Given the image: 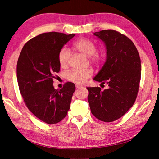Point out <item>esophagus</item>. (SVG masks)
<instances>
[{
	"label": "esophagus",
	"mask_w": 159,
	"mask_h": 159,
	"mask_svg": "<svg viewBox=\"0 0 159 159\" xmlns=\"http://www.w3.org/2000/svg\"><path fill=\"white\" fill-rule=\"evenodd\" d=\"M82 87H83L82 85H80V84H75V88H82Z\"/></svg>",
	"instance_id": "34e87169"
}]
</instances>
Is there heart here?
Listing matches in <instances>:
<instances>
[{
	"label": "heart",
	"instance_id": "b5f03b06",
	"mask_svg": "<svg viewBox=\"0 0 159 159\" xmlns=\"http://www.w3.org/2000/svg\"><path fill=\"white\" fill-rule=\"evenodd\" d=\"M74 47L75 50L79 51L81 54L87 57H91V60L95 63L99 62L102 60V56L98 54H95L97 47L93 42L86 38H81L74 43ZM71 54L70 50L63 48L59 53L57 59L59 64L62 68H65L68 64ZM92 75L91 70H72L66 74V78L72 82L77 84H82Z\"/></svg>",
	"mask_w": 159,
	"mask_h": 159
}]
</instances>
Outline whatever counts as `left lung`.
<instances>
[{
  "instance_id": "1",
  "label": "left lung",
  "mask_w": 159,
  "mask_h": 159,
  "mask_svg": "<svg viewBox=\"0 0 159 159\" xmlns=\"http://www.w3.org/2000/svg\"><path fill=\"white\" fill-rule=\"evenodd\" d=\"M106 48V60L93 80L107 84L108 89L88 87L91 113L104 122H112L125 114L137 96L141 65L137 48L122 34L113 30L93 33Z\"/></svg>"
}]
</instances>
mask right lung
<instances>
[{"instance_id": "right-lung-1", "label": "right lung", "mask_w": 159, "mask_h": 159, "mask_svg": "<svg viewBox=\"0 0 159 159\" xmlns=\"http://www.w3.org/2000/svg\"><path fill=\"white\" fill-rule=\"evenodd\" d=\"M74 36L56 32L41 34L26 43L18 57L16 76L24 102L37 118L48 124L61 121L70 109L74 84L67 82L56 89L53 79L60 70L58 53Z\"/></svg>"}]
</instances>
